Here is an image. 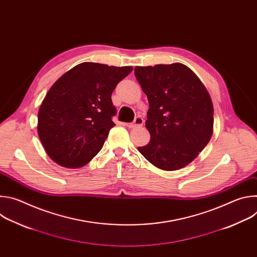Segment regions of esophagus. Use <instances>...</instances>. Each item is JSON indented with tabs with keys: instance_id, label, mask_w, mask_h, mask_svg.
I'll return each mask as SVG.
<instances>
[{
	"instance_id": "esophagus-1",
	"label": "esophagus",
	"mask_w": 257,
	"mask_h": 257,
	"mask_svg": "<svg viewBox=\"0 0 257 257\" xmlns=\"http://www.w3.org/2000/svg\"><path fill=\"white\" fill-rule=\"evenodd\" d=\"M143 123H144L143 118L138 116V117H136V118L134 119V121H133L132 123H128V124H126V126L129 127V128H135V127H140V126H142Z\"/></svg>"
}]
</instances>
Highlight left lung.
Returning <instances> with one entry per match:
<instances>
[{
  "instance_id": "8db88e82",
  "label": "left lung",
  "mask_w": 257,
  "mask_h": 257,
  "mask_svg": "<svg viewBox=\"0 0 257 257\" xmlns=\"http://www.w3.org/2000/svg\"><path fill=\"white\" fill-rule=\"evenodd\" d=\"M134 71L150 103L145 126L151 140L139 153L165 171L186 167L212 135L213 106L205 86L181 63L137 66Z\"/></svg>"
}]
</instances>
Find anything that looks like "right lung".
Listing matches in <instances>:
<instances>
[{
    "label": "right lung",
    "mask_w": 257,
    "mask_h": 257,
    "mask_svg": "<svg viewBox=\"0 0 257 257\" xmlns=\"http://www.w3.org/2000/svg\"><path fill=\"white\" fill-rule=\"evenodd\" d=\"M132 70L84 62L53 84L40 107L38 133L55 163L79 168L99 153L115 126L112 93Z\"/></svg>",
    "instance_id": "1"
}]
</instances>
